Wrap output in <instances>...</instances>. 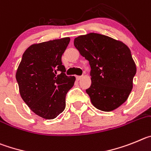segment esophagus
I'll return each instance as SVG.
<instances>
[{
    "mask_svg": "<svg viewBox=\"0 0 151 151\" xmlns=\"http://www.w3.org/2000/svg\"><path fill=\"white\" fill-rule=\"evenodd\" d=\"M82 77H83L82 76H76V79H77V81H80Z\"/></svg>",
    "mask_w": 151,
    "mask_h": 151,
    "instance_id": "1",
    "label": "esophagus"
}]
</instances>
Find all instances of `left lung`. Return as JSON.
<instances>
[{"mask_svg":"<svg viewBox=\"0 0 151 151\" xmlns=\"http://www.w3.org/2000/svg\"><path fill=\"white\" fill-rule=\"evenodd\" d=\"M74 47L89 61L90 87L86 92L97 109L111 111L127 100L132 89L136 66L126 44L96 33L74 39Z\"/></svg>","mask_w":151,"mask_h":151,"instance_id":"1","label":"left lung"}]
</instances>
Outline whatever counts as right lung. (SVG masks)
Masks as SVG:
<instances>
[{
	"label": "right lung",
	"mask_w": 151,
	"mask_h": 151,
	"mask_svg": "<svg viewBox=\"0 0 151 151\" xmlns=\"http://www.w3.org/2000/svg\"><path fill=\"white\" fill-rule=\"evenodd\" d=\"M69 37L30 46L23 53L16 74L20 96L37 115L47 119L65 108V97L75 77L65 74L62 55Z\"/></svg>",
	"instance_id": "obj_1"
}]
</instances>
